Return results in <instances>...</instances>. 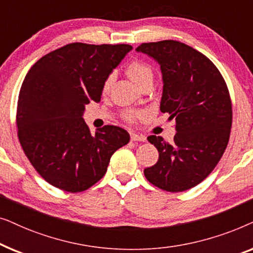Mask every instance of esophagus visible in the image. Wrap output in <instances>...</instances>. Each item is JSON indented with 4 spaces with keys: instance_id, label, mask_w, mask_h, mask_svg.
Masks as SVG:
<instances>
[{
    "instance_id": "esophagus-1",
    "label": "esophagus",
    "mask_w": 253,
    "mask_h": 253,
    "mask_svg": "<svg viewBox=\"0 0 253 253\" xmlns=\"http://www.w3.org/2000/svg\"><path fill=\"white\" fill-rule=\"evenodd\" d=\"M131 140L132 141H145L146 140V138H145V136H141V134L131 133Z\"/></svg>"
}]
</instances>
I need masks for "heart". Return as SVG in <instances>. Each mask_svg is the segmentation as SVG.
I'll list each match as a JSON object with an SVG mask.
<instances>
[{"label": "heart", "instance_id": "obj_1", "mask_svg": "<svg viewBox=\"0 0 253 253\" xmlns=\"http://www.w3.org/2000/svg\"><path fill=\"white\" fill-rule=\"evenodd\" d=\"M126 74L131 78V81L136 83V84L139 86V87H143L145 84L147 83H153L154 79V70L152 68L151 64H148L147 62L143 60H133L131 61L129 65L126 68ZM113 77L109 76L108 78L106 79L105 83H103V92H107L112 85ZM139 113L133 112V110H127L123 114V117L129 122H133L134 120L137 119Z\"/></svg>", "mask_w": 253, "mask_h": 253}]
</instances>
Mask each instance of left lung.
Instances as JSON below:
<instances>
[{"instance_id":"left-lung-1","label":"left lung","mask_w":253,"mask_h":253,"mask_svg":"<svg viewBox=\"0 0 253 253\" xmlns=\"http://www.w3.org/2000/svg\"><path fill=\"white\" fill-rule=\"evenodd\" d=\"M160 64L162 113L176 121L172 143L147 137L159 160L145 168L147 181L159 189L181 192L203 182L220 161L229 141L233 107L226 82L212 61L175 40L141 43L137 48Z\"/></svg>"}]
</instances>
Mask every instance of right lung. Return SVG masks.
I'll return each mask as SVG.
<instances>
[{"instance_id": "obj_1", "label": "right lung", "mask_w": 253, "mask_h": 253, "mask_svg": "<svg viewBox=\"0 0 253 253\" xmlns=\"http://www.w3.org/2000/svg\"><path fill=\"white\" fill-rule=\"evenodd\" d=\"M130 44L69 43L44 55L27 72L17 102V136L44 181L82 192L106 174L114 152L130 141L126 130L105 126L91 134L85 106L101 99L103 83Z\"/></svg>"}]
</instances>
